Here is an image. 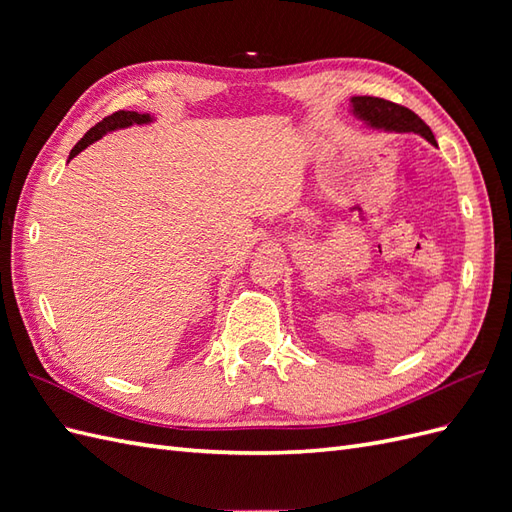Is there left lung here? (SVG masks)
<instances>
[{"label":"left lung","mask_w":512,"mask_h":512,"mask_svg":"<svg viewBox=\"0 0 512 512\" xmlns=\"http://www.w3.org/2000/svg\"><path fill=\"white\" fill-rule=\"evenodd\" d=\"M350 104L352 115L365 121L369 128L386 132H414L421 134L431 145H436V136H433L427 123L406 106L374 96H354Z\"/></svg>","instance_id":"obj_1"}]
</instances>
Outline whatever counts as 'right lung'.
<instances>
[{
  "label": "right lung",
  "instance_id": "1",
  "mask_svg": "<svg viewBox=\"0 0 512 512\" xmlns=\"http://www.w3.org/2000/svg\"><path fill=\"white\" fill-rule=\"evenodd\" d=\"M153 121V117L149 115V113H136V111H117V113H113V115H108V117H104L100 123H96L94 128H91L79 143L74 145V149L70 151V158L68 160H72L74 156H79V153L85 149V147H89L91 143H96L98 138H102L104 134H108V132H115V130H121V128H130V126H134V123H138V126H141V123H151Z\"/></svg>",
  "mask_w": 512,
  "mask_h": 512
}]
</instances>
